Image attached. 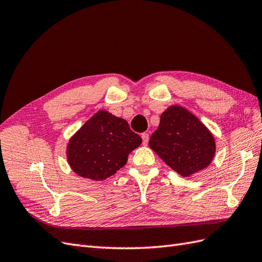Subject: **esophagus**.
<instances>
[{
    "mask_svg": "<svg viewBox=\"0 0 262 262\" xmlns=\"http://www.w3.org/2000/svg\"><path fill=\"white\" fill-rule=\"evenodd\" d=\"M141 138L143 140V145H147L148 143V133H142Z\"/></svg>",
    "mask_w": 262,
    "mask_h": 262,
    "instance_id": "obj_1",
    "label": "esophagus"
}]
</instances>
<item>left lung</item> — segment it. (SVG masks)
<instances>
[{"instance_id": "1", "label": "left lung", "mask_w": 262, "mask_h": 262, "mask_svg": "<svg viewBox=\"0 0 262 262\" xmlns=\"http://www.w3.org/2000/svg\"><path fill=\"white\" fill-rule=\"evenodd\" d=\"M149 147L182 177H190L211 165L216 152L212 132L185 107L171 105L161 115Z\"/></svg>"}]
</instances>
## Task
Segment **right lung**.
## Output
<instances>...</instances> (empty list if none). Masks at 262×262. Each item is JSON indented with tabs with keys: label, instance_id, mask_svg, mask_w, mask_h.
<instances>
[{
	"label": "right lung",
	"instance_id": "obj_1",
	"mask_svg": "<svg viewBox=\"0 0 262 262\" xmlns=\"http://www.w3.org/2000/svg\"><path fill=\"white\" fill-rule=\"evenodd\" d=\"M141 143L126 120L101 109L70 138L67 160L76 175L101 181L123 167Z\"/></svg>",
	"mask_w": 262,
	"mask_h": 262
}]
</instances>
